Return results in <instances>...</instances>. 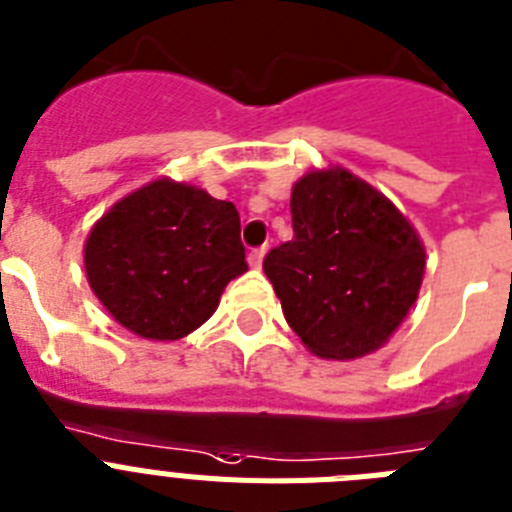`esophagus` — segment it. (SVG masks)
Here are the masks:
<instances>
[{"mask_svg":"<svg viewBox=\"0 0 512 512\" xmlns=\"http://www.w3.org/2000/svg\"><path fill=\"white\" fill-rule=\"evenodd\" d=\"M263 257H265V247H260V249H252V252H249V268H260V265H263Z\"/></svg>","mask_w":512,"mask_h":512,"instance_id":"esophagus-1","label":"esophagus"}]
</instances>
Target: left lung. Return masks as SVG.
Returning a JSON list of instances; mask_svg holds the SVG:
<instances>
[{
  "mask_svg": "<svg viewBox=\"0 0 512 512\" xmlns=\"http://www.w3.org/2000/svg\"><path fill=\"white\" fill-rule=\"evenodd\" d=\"M294 239L263 270L283 315L320 359L382 349L414 307L427 252L401 210L341 166L312 169L291 190Z\"/></svg>",
  "mask_w": 512,
  "mask_h": 512,
  "instance_id": "1",
  "label": "left lung"
}]
</instances>
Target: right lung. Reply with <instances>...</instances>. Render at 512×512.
<instances>
[{
  "label": "right lung",
  "mask_w": 512,
  "mask_h": 512,
  "mask_svg": "<svg viewBox=\"0 0 512 512\" xmlns=\"http://www.w3.org/2000/svg\"><path fill=\"white\" fill-rule=\"evenodd\" d=\"M83 257L98 302L148 341L190 336L247 270L234 203L166 176L111 205Z\"/></svg>",
  "instance_id": "right-lung-1"
}]
</instances>
